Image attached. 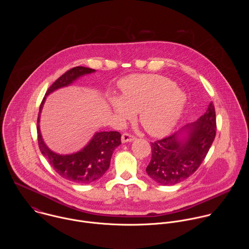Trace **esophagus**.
I'll use <instances>...</instances> for the list:
<instances>
[{"label":"esophagus","instance_id":"esophagus-1","mask_svg":"<svg viewBox=\"0 0 249 249\" xmlns=\"http://www.w3.org/2000/svg\"><path fill=\"white\" fill-rule=\"evenodd\" d=\"M134 140H135V137L132 136L131 134H128V133H124L122 136V142H132Z\"/></svg>","mask_w":249,"mask_h":249}]
</instances>
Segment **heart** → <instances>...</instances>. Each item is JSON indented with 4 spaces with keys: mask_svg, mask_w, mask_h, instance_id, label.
Wrapping results in <instances>:
<instances>
[{
    "mask_svg": "<svg viewBox=\"0 0 249 249\" xmlns=\"http://www.w3.org/2000/svg\"><path fill=\"white\" fill-rule=\"evenodd\" d=\"M121 97L109 98V105L121 121L139 112L143 128L160 137L177 125L186 106L185 94L171 79L156 74H131L119 83Z\"/></svg>",
    "mask_w": 249,
    "mask_h": 249,
    "instance_id": "heart-1",
    "label": "heart"
}]
</instances>
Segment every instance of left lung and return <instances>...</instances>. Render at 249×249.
<instances>
[{"label":"left lung","mask_w":249,"mask_h":249,"mask_svg":"<svg viewBox=\"0 0 249 249\" xmlns=\"http://www.w3.org/2000/svg\"><path fill=\"white\" fill-rule=\"evenodd\" d=\"M215 112L210 103L204 115L178 132L151 142V160L145 171L161 185H175L191 177L206 157L215 137Z\"/></svg>","instance_id":"left-lung-1"}]
</instances>
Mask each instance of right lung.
<instances>
[{
    "label": "right lung",
    "instance_id": "right-lung-1",
    "mask_svg": "<svg viewBox=\"0 0 249 249\" xmlns=\"http://www.w3.org/2000/svg\"><path fill=\"white\" fill-rule=\"evenodd\" d=\"M96 70L82 66L74 67L58 77L48 89L39 108L37 119L38 145L53 170L61 177L78 184H89L102 178L110 166L114 149L121 144L118 131L96 132L89 142L80 150L70 154H59L53 151L45 143L40 130V116L46 97L63 87L72 84L77 78Z\"/></svg>",
    "mask_w": 249,
    "mask_h": 249
}]
</instances>
